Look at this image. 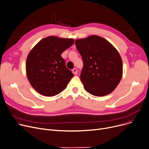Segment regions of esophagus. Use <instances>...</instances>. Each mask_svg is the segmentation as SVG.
I'll list each match as a JSON object with an SVG mask.
<instances>
[{
    "mask_svg": "<svg viewBox=\"0 0 149 149\" xmlns=\"http://www.w3.org/2000/svg\"><path fill=\"white\" fill-rule=\"evenodd\" d=\"M72 72H73V74L74 75H77V70L76 68H74L72 69Z\"/></svg>",
    "mask_w": 149,
    "mask_h": 149,
    "instance_id": "obj_1",
    "label": "esophagus"
}]
</instances>
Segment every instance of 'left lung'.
<instances>
[{"mask_svg": "<svg viewBox=\"0 0 149 149\" xmlns=\"http://www.w3.org/2000/svg\"><path fill=\"white\" fill-rule=\"evenodd\" d=\"M75 43L83 61L80 79L85 90L97 97L113 92L123 75L118 51L106 39L95 35L78 39Z\"/></svg>", "mask_w": 149, "mask_h": 149, "instance_id": "obj_1", "label": "left lung"}]
</instances>
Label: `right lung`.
<instances>
[{"label": "right lung", "instance_id": "obj_1", "mask_svg": "<svg viewBox=\"0 0 149 149\" xmlns=\"http://www.w3.org/2000/svg\"><path fill=\"white\" fill-rule=\"evenodd\" d=\"M74 42L72 38L49 36L31 49L26 61V75L38 93L52 97L66 89L74 74L66 68L61 54Z\"/></svg>", "mask_w": 149, "mask_h": 149}]
</instances>
